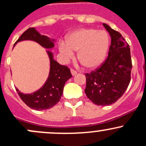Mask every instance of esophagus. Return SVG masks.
<instances>
[{
    "label": "esophagus",
    "mask_w": 146,
    "mask_h": 146,
    "mask_svg": "<svg viewBox=\"0 0 146 146\" xmlns=\"http://www.w3.org/2000/svg\"><path fill=\"white\" fill-rule=\"evenodd\" d=\"M70 72H71L72 76H75V75L77 74V71H76V70H73V69L70 70Z\"/></svg>",
    "instance_id": "esophagus-1"
}]
</instances>
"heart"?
<instances>
[{
    "label": "heart",
    "instance_id": "b5f03b06",
    "mask_svg": "<svg viewBox=\"0 0 146 146\" xmlns=\"http://www.w3.org/2000/svg\"><path fill=\"white\" fill-rule=\"evenodd\" d=\"M110 44L109 35L104 30L81 28L69 34L66 44H60V52L66 58L73 57V51H78V57L88 69L98 67L105 60Z\"/></svg>",
    "mask_w": 146,
    "mask_h": 146
}]
</instances>
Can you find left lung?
Listing matches in <instances>:
<instances>
[{"label":"left lung","mask_w":146,"mask_h":146,"mask_svg":"<svg viewBox=\"0 0 146 146\" xmlns=\"http://www.w3.org/2000/svg\"><path fill=\"white\" fill-rule=\"evenodd\" d=\"M103 25L111 39L108 56L99 68L85 73L84 91L94 104L107 106L117 101L127 89L132 64L129 44L118 32Z\"/></svg>","instance_id":"1"}]
</instances>
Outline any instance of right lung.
Wrapping results in <instances>:
<instances>
[{
    "instance_id": "add662e5",
    "label": "right lung",
    "mask_w": 146,
    "mask_h": 146,
    "mask_svg": "<svg viewBox=\"0 0 146 146\" xmlns=\"http://www.w3.org/2000/svg\"><path fill=\"white\" fill-rule=\"evenodd\" d=\"M24 40H31L41 45L46 48L54 47L55 40H50L48 36L41 35L35 28H28L21 35L17 42ZM50 58L49 76L44 86L31 94H23L16 88L21 99L25 105L35 110H45L52 108L60 101L65 83L72 77L70 70L66 66L60 65L53 60L52 53L47 51Z\"/></svg>"
}]
</instances>
